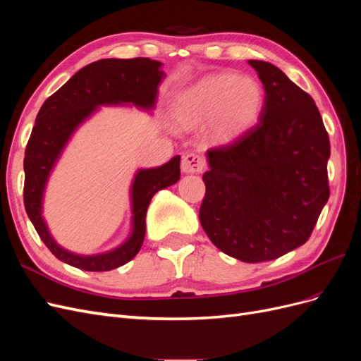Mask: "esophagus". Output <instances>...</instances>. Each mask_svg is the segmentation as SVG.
Returning a JSON list of instances; mask_svg holds the SVG:
<instances>
[{
	"instance_id": "1",
	"label": "esophagus",
	"mask_w": 361,
	"mask_h": 361,
	"mask_svg": "<svg viewBox=\"0 0 361 361\" xmlns=\"http://www.w3.org/2000/svg\"><path fill=\"white\" fill-rule=\"evenodd\" d=\"M183 173H200L204 169V159L197 154H188L182 158Z\"/></svg>"
}]
</instances>
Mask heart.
Instances as JSON below:
<instances>
[{
  "instance_id": "heart-1",
  "label": "heart",
  "mask_w": 361,
  "mask_h": 361,
  "mask_svg": "<svg viewBox=\"0 0 361 361\" xmlns=\"http://www.w3.org/2000/svg\"><path fill=\"white\" fill-rule=\"evenodd\" d=\"M264 106V92L253 78L211 76L185 90L174 105L173 120L190 130L209 125L211 138L228 143L253 126Z\"/></svg>"
}]
</instances>
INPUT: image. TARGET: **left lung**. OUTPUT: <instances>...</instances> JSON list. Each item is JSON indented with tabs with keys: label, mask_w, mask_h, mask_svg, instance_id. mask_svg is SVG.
Masks as SVG:
<instances>
[{
	"label": "left lung",
	"mask_w": 361,
	"mask_h": 361,
	"mask_svg": "<svg viewBox=\"0 0 361 361\" xmlns=\"http://www.w3.org/2000/svg\"><path fill=\"white\" fill-rule=\"evenodd\" d=\"M264 84L259 122L206 152L199 218L212 244L247 264L307 241L330 197V140L312 96L274 64L248 60Z\"/></svg>",
	"instance_id": "left-lung-1"
}]
</instances>
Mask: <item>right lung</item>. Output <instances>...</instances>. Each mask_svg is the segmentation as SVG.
<instances>
[{
    "label": "right lung",
    "instance_id": "1",
    "mask_svg": "<svg viewBox=\"0 0 361 361\" xmlns=\"http://www.w3.org/2000/svg\"><path fill=\"white\" fill-rule=\"evenodd\" d=\"M162 63L150 59H104L87 64L43 102L31 130L24 158V204L36 232L51 253L84 271H110L133 260L146 235V212L152 197L180 179V157L164 166L140 169L130 185L133 227L125 243L92 256L76 255L57 244L43 218V195L51 173L69 140L102 105H134L152 111L164 80Z\"/></svg>",
    "mask_w": 361,
    "mask_h": 361
}]
</instances>
